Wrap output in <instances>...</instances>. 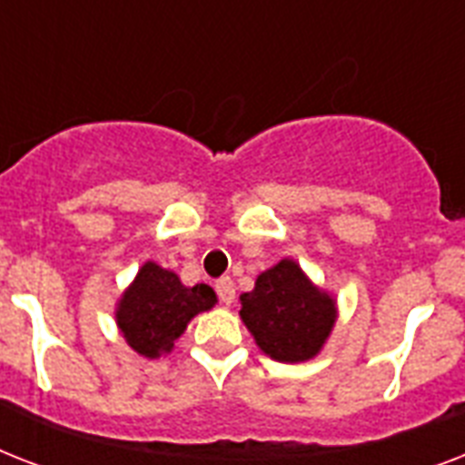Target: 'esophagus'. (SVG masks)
<instances>
[{"label":"esophagus","mask_w":465,"mask_h":465,"mask_svg":"<svg viewBox=\"0 0 465 465\" xmlns=\"http://www.w3.org/2000/svg\"><path fill=\"white\" fill-rule=\"evenodd\" d=\"M214 290H217L219 299H222V304H226V306L232 304L233 297H236V290H233L232 277H222V280H217Z\"/></svg>","instance_id":"1"}]
</instances>
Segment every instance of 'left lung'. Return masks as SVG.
<instances>
[{
    "label": "left lung",
    "mask_w": 465,
    "mask_h": 465,
    "mask_svg": "<svg viewBox=\"0 0 465 465\" xmlns=\"http://www.w3.org/2000/svg\"><path fill=\"white\" fill-rule=\"evenodd\" d=\"M239 302V316L255 345L284 364L321 354L338 321L335 297L318 287L294 258L262 270L253 290L243 292Z\"/></svg>",
    "instance_id": "1"
}]
</instances>
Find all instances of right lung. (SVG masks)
I'll return each instance as SVG.
<instances>
[{
  "mask_svg": "<svg viewBox=\"0 0 465 465\" xmlns=\"http://www.w3.org/2000/svg\"><path fill=\"white\" fill-rule=\"evenodd\" d=\"M217 294L210 284L185 287L173 270L147 261L115 304V323L134 352L159 360L173 350L197 313L214 309Z\"/></svg>",
  "mask_w": 465,
  "mask_h": 465,
  "instance_id": "obj_1",
  "label": "right lung"
}]
</instances>
